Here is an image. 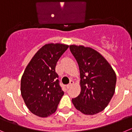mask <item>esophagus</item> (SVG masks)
<instances>
[{"label": "esophagus", "instance_id": "esophagus-1", "mask_svg": "<svg viewBox=\"0 0 132 132\" xmlns=\"http://www.w3.org/2000/svg\"><path fill=\"white\" fill-rule=\"evenodd\" d=\"M73 83H74V82H73V80H70V84H68L67 86H66V87H67L68 89H69V88H70V87L71 86H72V85H73Z\"/></svg>", "mask_w": 132, "mask_h": 132}]
</instances>
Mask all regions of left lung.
<instances>
[{
  "label": "left lung",
  "instance_id": "obj_1",
  "mask_svg": "<svg viewBox=\"0 0 132 132\" xmlns=\"http://www.w3.org/2000/svg\"><path fill=\"white\" fill-rule=\"evenodd\" d=\"M70 50L79 65L80 94L72 98L77 110L93 115L103 111L115 91L116 76L106 60L95 50L70 45Z\"/></svg>",
  "mask_w": 132,
  "mask_h": 132
}]
</instances>
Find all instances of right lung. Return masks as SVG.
<instances>
[{"label": "right lung", "instance_id": "add662e5", "mask_svg": "<svg viewBox=\"0 0 132 132\" xmlns=\"http://www.w3.org/2000/svg\"><path fill=\"white\" fill-rule=\"evenodd\" d=\"M68 48L50 43L41 47L26 67L21 79V93L26 106L34 114L47 117L57 109L64 91L55 67Z\"/></svg>", "mask_w": 132, "mask_h": 132}]
</instances>
